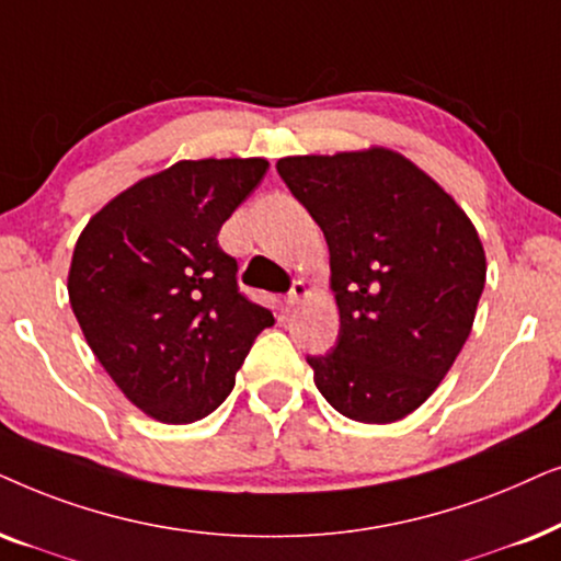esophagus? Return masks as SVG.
<instances>
[{"label": "esophagus", "instance_id": "obj_1", "mask_svg": "<svg viewBox=\"0 0 561 561\" xmlns=\"http://www.w3.org/2000/svg\"><path fill=\"white\" fill-rule=\"evenodd\" d=\"M308 297H310V285L305 279H297L295 285H293V289H289L287 302L289 305H300L302 300H308Z\"/></svg>", "mask_w": 561, "mask_h": 561}]
</instances>
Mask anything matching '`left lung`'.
Listing matches in <instances>:
<instances>
[{
    "label": "left lung",
    "instance_id": "left-lung-1",
    "mask_svg": "<svg viewBox=\"0 0 561 561\" xmlns=\"http://www.w3.org/2000/svg\"><path fill=\"white\" fill-rule=\"evenodd\" d=\"M276 171L331 251L339 343L310 356L320 394L358 423H394L436 392L472 333L488 261L457 199L385 146L287 156Z\"/></svg>",
    "mask_w": 561,
    "mask_h": 561
}]
</instances>
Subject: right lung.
Returning <instances> with one entry per match:
<instances>
[{
    "instance_id": "add662e5",
    "label": "right lung",
    "mask_w": 561,
    "mask_h": 561,
    "mask_svg": "<svg viewBox=\"0 0 561 561\" xmlns=\"http://www.w3.org/2000/svg\"><path fill=\"white\" fill-rule=\"evenodd\" d=\"M266 159H197L140 179L81 230L69 302L104 371L159 423L210 415L272 310L238 293L218 233Z\"/></svg>"
}]
</instances>
